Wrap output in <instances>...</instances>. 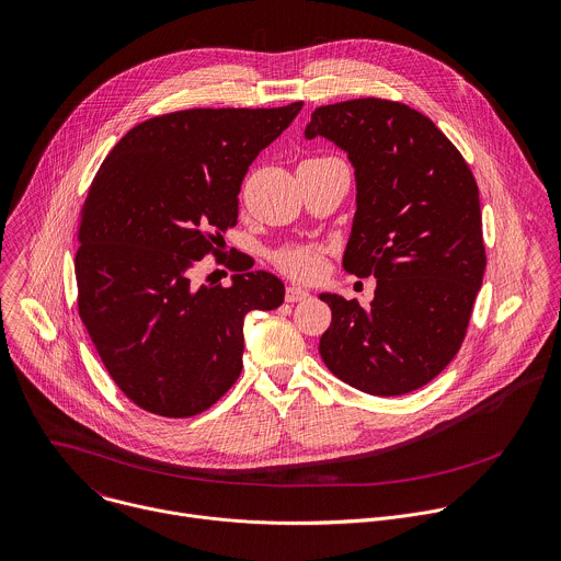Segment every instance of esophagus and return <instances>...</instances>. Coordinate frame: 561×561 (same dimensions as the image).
<instances>
[{"label": "esophagus", "instance_id": "1", "mask_svg": "<svg viewBox=\"0 0 561 561\" xmlns=\"http://www.w3.org/2000/svg\"><path fill=\"white\" fill-rule=\"evenodd\" d=\"M306 299H310L308 290H304L299 286H288L286 288V301L288 304H297V301H306Z\"/></svg>", "mask_w": 561, "mask_h": 561}]
</instances>
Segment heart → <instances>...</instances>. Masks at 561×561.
<instances>
[{"label": "heart", "mask_w": 561, "mask_h": 561, "mask_svg": "<svg viewBox=\"0 0 561 561\" xmlns=\"http://www.w3.org/2000/svg\"><path fill=\"white\" fill-rule=\"evenodd\" d=\"M273 262L288 277L299 282H314L325 271V251L319 247H284L273 255Z\"/></svg>", "instance_id": "1"}]
</instances>
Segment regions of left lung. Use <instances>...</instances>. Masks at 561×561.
I'll return each mask as SVG.
<instances>
[{
  "mask_svg": "<svg viewBox=\"0 0 561 561\" xmlns=\"http://www.w3.org/2000/svg\"><path fill=\"white\" fill-rule=\"evenodd\" d=\"M347 151L356 214L343 268L377 277L375 299L319 295L332 310L319 354L343 383L375 397L427 386L460 350L486 253L476 178L421 112L354 99L312 112L306 138Z\"/></svg>",
  "mask_w": 561,
  "mask_h": 561,
  "instance_id": "obj_1",
  "label": "left lung"
}]
</instances>
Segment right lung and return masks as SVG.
<instances>
[{
  "label": "right lung",
  "mask_w": 561,
  "mask_h": 561,
  "mask_svg": "<svg viewBox=\"0 0 561 561\" xmlns=\"http://www.w3.org/2000/svg\"><path fill=\"white\" fill-rule=\"evenodd\" d=\"M198 107L131 127L107 153L77 231L79 314L118 390L140 410L186 419L220 401L242 371L244 317L284 301V284L247 260L231 286H196L238 225L249 164L299 114Z\"/></svg>",
  "instance_id": "obj_1"
}]
</instances>
